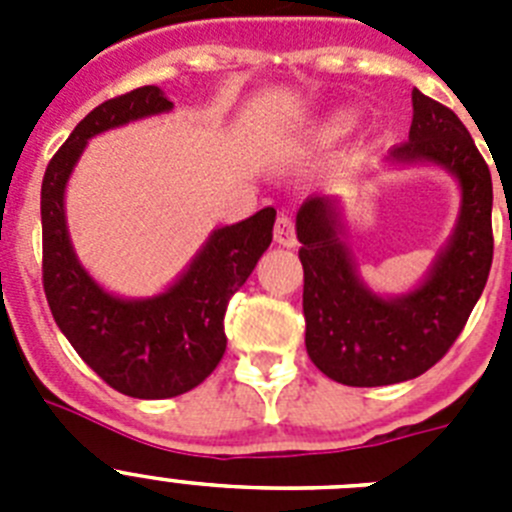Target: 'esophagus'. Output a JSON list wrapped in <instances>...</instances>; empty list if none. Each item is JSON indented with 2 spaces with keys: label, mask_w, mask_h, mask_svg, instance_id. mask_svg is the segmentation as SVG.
Wrapping results in <instances>:
<instances>
[{
  "label": "esophagus",
  "mask_w": 512,
  "mask_h": 512,
  "mask_svg": "<svg viewBox=\"0 0 512 512\" xmlns=\"http://www.w3.org/2000/svg\"><path fill=\"white\" fill-rule=\"evenodd\" d=\"M274 241L279 243V246H287L292 248L297 243V235H295V220L289 215H279L277 217V225H274Z\"/></svg>",
  "instance_id": "1"
}]
</instances>
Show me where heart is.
<instances>
[{"label": "heart", "mask_w": 512, "mask_h": 512, "mask_svg": "<svg viewBox=\"0 0 512 512\" xmlns=\"http://www.w3.org/2000/svg\"><path fill=\"white\" fill-rule=\"evenodd\" d=\"M356 122H359V115L354 110L330 112L323 122V135L325 138H341L356 128Z\"/></svg>", "instance_id": "b5f03b06"}]
</instances>
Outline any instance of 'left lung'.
Masks as SVG:
<instances>
[{"mask_svg":"<svg viewBox=\"0 0 512 512\" xmlns=\"http://www.w3.org/2000/svg\"><path fill=\"white\" fill-rule=\"evenodd\" d=\"M387 161L446 169L461 187V210L428 277L408 295L382 297L356 274L338 202L315 194L300 207L307 356L348 387H382L428 372L464 330L492 266V176L464 122L413 89L410 135Z\"/></svg>","mask_w":512,"mask_h":512,"instance_id":"obj_1","label":"left lung"}]
</instances>
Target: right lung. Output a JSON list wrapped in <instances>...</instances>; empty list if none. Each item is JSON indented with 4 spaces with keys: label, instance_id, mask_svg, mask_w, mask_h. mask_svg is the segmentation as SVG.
<instances>
[{
    "label": "right lung",
    "instance_id": "right-lung-1",
    "mask_svg": "<svg viewBox=\"0 0 512 512\" xmlns=\"http://www.w3.org/2000/svg\"><path fill=\"white\" fill-rule=\"evenodd\" d=\"M158 87H140L94 107L45 169L40 189L43 289L53 320L76 354L110 384L138 400L194 390L225 354V310L269 248L277 220L264 207L241 223L212 230L202 251L166 292L125 300L99 287L76 259L63 194L87 140L133 120L169 112Z\"/></svg>",
    "mask_w": 512,
    "mask_h": 512
}]
</instances>
